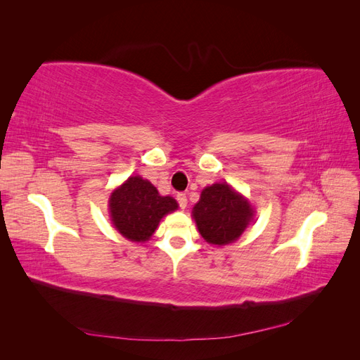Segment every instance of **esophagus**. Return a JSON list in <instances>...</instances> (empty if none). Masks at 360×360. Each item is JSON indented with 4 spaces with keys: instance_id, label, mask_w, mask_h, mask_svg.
Masks as SVG:
<instances>
[{
    "instance_id": "esophagus-1",
    "label": "esophagus",
    "mask_w": 360,
    "mask_h": 360,
    "mask_svg": "<svg viewBox=\"0 0 360 360\" xmlns=\"http://www.w3.org/2000/svg\"><path fill=\"white\" fill-rule=\"evenodd\" d=\"M177 201H179L180 209H186V205H188V197H186V193H183V192L177 193Z\"/></svg>"
}]
</instances>
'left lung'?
Returning a JSON list of instances; mask_svg holds the SVG:
<instances>
[{"label": "left lung", "instance_id": "8db88e82", "mask_svg": "<svg viewBox=\"0 0 360 360\" xmlns=\"http://www.w3.org/2000/svg\"><path fill=\"white\" fill-rule=\"evenodd\" d=\"M192 217L207 243L222 246L242 236L254 219V209L243 195L222 181L202 189L200 201L192 209Z\"/></svg>", "mask_w": 360, "mask_h": 360}]
</instances>
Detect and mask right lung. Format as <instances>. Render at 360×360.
<instances>
[{
    "instance_id": "obj_1",
    "label": "right lung",
    "mask_w": 360,
    "mask_h": 360,
    "mask_svg": "<svg viewBox=\"0 0 360 360\" xmlns=\"http://www.w3.org/2000/svg\"><path fill=\"white\" fill-rule=\"evenodd\" d=\"M172 197H162L148 180L139 176L129 177L110 198V214L115 230L130 242H147L153 236L160 219L177 210Z\"/></svg>"
}]
</instances>
